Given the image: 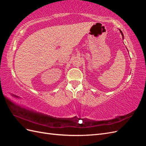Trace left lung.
Here are the masks:
<instances>
[{
    "instance_id": "left-lung-1",
    "label": "left lung",
    "mask_w": 146,
    "mask_h": 146,
    "mask_svg": "<svg viewBox=\"0 0 146 146\" xmlns=\"http://www.w3.org/2000/svg\"><path fill=\"white\" fill-rule=\"evenodd\" d=\"M119 31H120V32H121V35H122V38H123V33H122V31L119 29Z\"/></svg>"
}]
</instances>
